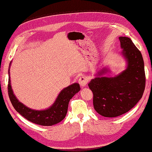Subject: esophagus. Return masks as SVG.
<instances>
[{"instance_id":"obj_1","label":"esophagus","mask_w":152,"mask_h":152,"mask_svg":"<svg viewBox=\"0 0 152 152\" xmlns=\"http://www.w3.org/2000/svg\"><path fill=\"white\" fill-rule=\"evenodd\" d=\"M78 83L80 85V86H82V87H85V86L87 85L88 79H87V77L82 76L80 77V78H79Z\"/></svg>"}]
</instances>
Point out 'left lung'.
<instances>
[{"label": "left lung", "instance_id": "obj_1", "mask_svg": "<svg viewBox=\"0 0 152 152\" xmlns=\"http://www.w3.org/2000/svg\"><path fill=\"white\" fill-rule=\"evenodd\" d=\"M119 39L128 61L127 69L114 78L96 77L88 85L94 94V109L106 117H116L128 112L141 99L145 88L141 52L130 38L119 37Z\"/></svg>", "mask_w": 152, "mask_h": 152}]
</instances>
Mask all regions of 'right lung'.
I'll use <instances>...</instances> for the list:
<instances>
[{
    "instance_id": "add662e5",
    "label": "right lung",
    "mask_w": 152,
    "mask_h": 152,
    "mask_svg": "<svg viewBox=\"0 0 152 152\" xmlns=\"http://www.w3.org/2000/svg\"><path fill=\"white\" fill-rule=\"evenodd\" d=\"M8 95L13 108L22 117L32 123L38 125L50 126L61 121L66 116L70 99L80 90V85L74 83L61 91L55 102L48 109L35 110L28 108L20 102L13 95L10 84V78L8 81Z\"/></svg>"
}]
</instances>
